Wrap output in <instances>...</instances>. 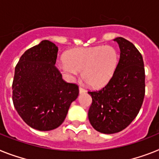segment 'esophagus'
I'll return each instance as SVG.
<instances>
[{"label":"esophagus","instance_id":"esophagus-1","mask_svg":"<svg viewBox=\"0 0 159 159\" xmlns=\"http://www.w3.org/2000/svg\"><path fill=\"white\" fill-rule=\"evenodd\" d=\"M84 93H86V90L83 89L82 87H79V94H84Z\"/></svg>","mask_w":159,"mask_h":159}]
</instances>
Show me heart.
I'll list each match as a JSON object with an SVG mask.
<instances>
[{"label":"heart","instance_id":"heart-1","mask_svg":"<svg viewBox=\"0 0 159 159\" xmlns=\"http://www.w3.org/2000/svg\"><path fill=\"white\" fill-rule=\"evenodd\" d=\"M118 62L116 49L111 45L77 48L68 52L59 65L61 73L72 80L82 72V79L94 88L105 86L111 79Z\"/></svg>","mask_w":159,"mask_h":159}]
</instances>
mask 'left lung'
<instances>
[{
  "instance_id": "obj_1",
  "label": "left lung",
  "mask_w": 159,
  "mask_h": 159,
  "mask_svg": "<svg viewBox=\"0 0 159 159\" xmlns=\"http://www.w3.org/2000/svg\"><path fill=\"white\" fill-rule=\"evenodd\" d=\"M120 50V60L111 79L97 91H89L92 103L88 111L95 130L105 134L122 131L136 118L145 96L143 58L131 42L114 39Z\"/></svg>"
}]
</instances>
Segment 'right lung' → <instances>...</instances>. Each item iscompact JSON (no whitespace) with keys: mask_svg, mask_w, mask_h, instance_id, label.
Segmentation results:
<instances>
[{"mask_svg":"<svg viewBox=\"0 0 159 159\" xmlns=\"http://www.w3.org/2000/svg\"><path fill=\"white\" fill-rule=\"evenodd\" d=\"M58 48L49 40L26 50L15 67L13 102L30 127L50 131L64 122L79 90L67 83L56 68Z\"/></svg>","mask_w":159,"mask_h":159,"instance_id":"1","label":"right lung"}]
</instances>
